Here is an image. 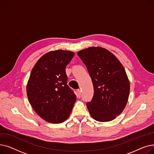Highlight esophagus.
Wrapping results in <instances>:
<instances>
[{"mask_svg": "<svg viewBox=\"0 0 154 154\" xmlns=\"http://www.w3.org/2000/svg\"><path fill=\"white\" fill-rule=\"evenodd\" d=\"M80 96H81V92H80V89H78L77 90V98H80Z\"/></svg>", "mask_w": 154, "mask_h": 154, "instance_id": "1", "label": "esophagus"}]
</instances>
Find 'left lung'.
Instances as JSON below:
<instances>
[{
  "label": "left lung",
  "instance_id": "left-lung-1",
  "mask_svg": "<svg viewBox=\"0 0 154 154\" xmlns=\"http://www.w3.org/2000/svg\"><path fill=\"white\" fill-rule=\"evenodd\" d=\"M85 65L94 86V96L87 107L99 122L114 120L125 109L130 82L116 57L102 47H89L77 53Z\"/></svg>",
  "mask_w": 154,
  "mask_h": 154
}]
</instances>
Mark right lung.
I'll return each mask as SVG.
<instances>
[{
    "mask_svg": "<svg viewBox=\"0 0 154 154\" xmlns=\"http://www.w3.org/2000/svg\"><path fill=\"white\" fill-rule=\"evenodd\" d=\"M74 55L70 51H51L40 57L32 70L27 97L35 112L47 122H63L74 107L76 95L67 85L66 73Z\"/></svg>",
    "mask_w": 154,
    "mask_h": 154,
    "instance_id": "add662e5",
    "label": "right lung"
}]
</instances>
